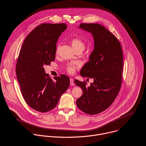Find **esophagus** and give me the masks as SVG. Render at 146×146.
<instances>
[{"label": "esophagus", "instance_id": "esophagus-1", "mask_svg": "<svg viewBox=\"0 0 146 146\" xmlns=\"http://www.w3.org/2000/svg\"><path fill=\"white\" fill-rule=\"evenodd\" d=\"M70 84L71 86H74V83L73 82V79L72 78H70Z\"/></svg>", "mask_w": 146, "mask_h": 146}]
</instances>
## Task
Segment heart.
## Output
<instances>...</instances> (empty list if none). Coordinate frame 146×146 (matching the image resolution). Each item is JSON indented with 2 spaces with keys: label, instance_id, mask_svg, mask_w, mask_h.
<instances>
[{
  "label": "heart",
  "instance_id": "obj_1",
  "mask_svg": "<svg viewBox=\"0 0 146 146\" xmlns=\"http://www.w3.org/2000/svg\"><path fill=\"white\" fill-rule=\"evenodd\" d=\"M70 43L72 46L74 48V50L77 51H83L85 48V43L84 42L78 38H73L71 40ZM58 50V46L57 48V52ZM76 70V66L73 64H69L67 67V70L69 73H74Z\"/></svg>",
  "mask_w": 146,
  "mask_h": 146
}]
</instances>
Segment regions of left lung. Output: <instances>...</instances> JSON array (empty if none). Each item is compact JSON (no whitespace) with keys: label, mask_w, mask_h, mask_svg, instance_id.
I'll return each mask as SVG.
<instances>
[{"label":"left lung","mask_w":146,"mask_h":146,"mask_svg":"<svg viewBox=\"0 0 146 146\" xmlns=\"http://www.w3.org/2000/svg\"><path fill=\"white\" fill-rule=\"evenodd\" d=\"M91 33L94 48L89 61L82 67L80 74L93 79L90 86L75 80L83 94L76 104L82 112L96 115L107 109L114 102L121 85L123 55L116 37L99 23H80L78 27Z\"/></svg>","instance_id":"8db88e82"}]
</instances>
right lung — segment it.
<instances>
[{"mask_svg":"<svg viewBox=\"0 0 146 146\" xmlns=\"http://www.w3.org/2000/svg\"><path fill=\"white\" fill-rule=\"evenodd\" d=\"M66 28L64 23H42L27 35L20 50L17 80L25 102L36 111L44 113L54 108L69 86L67 76L52 80L43 68L54 61L56 43Z\"/></svg>","mask_w":146,"mask_h":146,"instance_id":"obj_1","label":"right lung"}]
</instances>
